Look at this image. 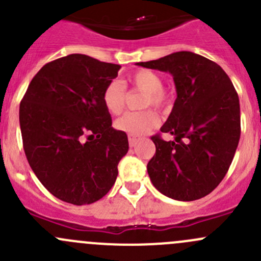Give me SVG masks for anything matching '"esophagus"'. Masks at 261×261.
Here are the masks:
<instances>
[{"instance_id": "esophagus-1", "label": "esophagus", "mask_w": 261, "mask_h": 261, "mask_svg": "<svg viewBox=\"0 0 261 261\" xmlns=\"http://www.w3.org/2000/svg\"><path fill=\"white\" fill-rule=\"evenodd\" d=\"M136 143H138V138L134 135H128V144H130V146H135Z\"/></svg>"}]
</instances>
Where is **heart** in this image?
<instances>
[{
    "mask_svg": "<svg viewBox=\"0 0 261 261\" xmlns=\"http://www.w3.org/2000/svg\"><path fill=\"white\" fill-rule=\"evenodd\" d=\"M133 86L146 92L144 106H154L156 109H167L170 103V96L163 89V78L158 73L149 69H141L130 77ZM103 103L109 112L118 115L122 112L126 103V88L122 82L114 80L103 91ZM159 125V117L151 110L143 112H127L115 122L116 128L128 135L143 136L154 130Z\"/></svg>",
    "mask_w": 261,
    "mask_h": 261,
    "instance_id": "obj_1",
    "label": "heart"
}]
</instances>
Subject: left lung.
<instances>
[{
    "label": "left lung",
    "instance_id": "1",
    "mask_svg": "<svg viewBox=\"0 0 261 261\" xmlns=\"http://www.w3.org/2000/svg\"><path fill=\"white\" fill-rule=\"evenodd\" d=\"M136 64L170 73L177 89L160 128L174 141L151 138L156 147L147 163L152 186L177 201L207 196L227 173L240 140V102L232 82L220 65L192 51Z\"/></svg>",
    "mask_w": 261,
    "mask_h": 261
}]
</instances>
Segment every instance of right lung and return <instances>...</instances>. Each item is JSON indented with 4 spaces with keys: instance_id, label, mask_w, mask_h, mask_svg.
Returning <instances> with one entry per match:
<instances>
[{
    "instance_id": "1",
    "label": "right lung",
    "mask_w": 261,
    "mask_h": 261,
    "mask_svg": "<svg viewBox=\"0 0 261 261\" xmlns=\"http://www.w3.org/2000/svg\"><path fill=\"white\" fill-rule=\"evenodd\" d=\"M121 65L70 54L44 65L20 103L23 150L44 187L68 203L101 199L128 150L126 133L112 127L103 91Z\"/></svg>"
}]
</instances>
